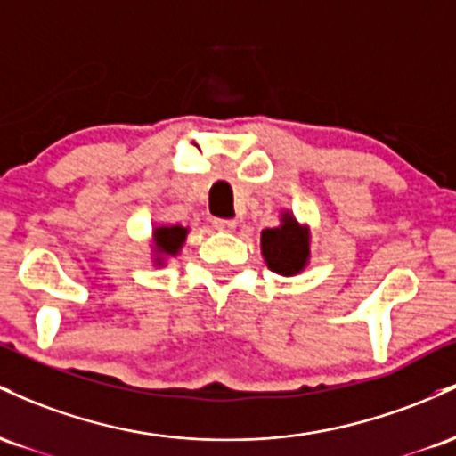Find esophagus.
Here are the masks:
<instances>
[{"instance_id":"34e87169","label":"esophagus","mask_w":456,"mask_h":456,"mask_svg":"<svg viewBox=\"0 0 456 456\" xmlns=\"http://www.w3.org/2000/svg\"><path fill=\"white\" fill-rule=\"evenodd\" d=\"M215 230H222V232H232L237 228V222L234 219H213Z\"/></svg>"}]
</instances>
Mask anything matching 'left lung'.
Returning <instances> with one entry per match:
<instances>
[{
	"label": "left lung",
	"instance_id": "8db88e82",
	"mask_svg": "<svg viewBox=\"0 0 456 456\" xmlns=\"http://www.w3.org/2000/svg\"><path fill=\"white\" fill-rule=\"evenodd\" d=\"M260 254L273 273L293 278L310 265V226L290 211L280 213V226L260 232Z\"/></svg>",
	"mask_w": 456,
	"mask_h": 456
}]
</instances>
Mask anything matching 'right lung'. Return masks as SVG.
I'll list each match as a JSON object with an SVG mask.
<instances>
[{
	"label": "right lung",
	"mask_w": 456,
	"mask_h": 456,
	"mask_svg": "<svg viewBox=\"0 0 456 456\" xmlns=\"http://www.w3.org/2000/svg\"><path fill=\"white\" fill-rule=\"evenodd\" d=\"M187 234L189 226H181V224H163V226L152 228L151 263L155 267H166L167 260L181 254Z\"/></svg>",
	"instance_id": "obj_1"
}]
</instances>
